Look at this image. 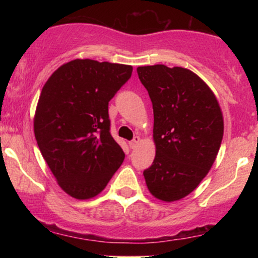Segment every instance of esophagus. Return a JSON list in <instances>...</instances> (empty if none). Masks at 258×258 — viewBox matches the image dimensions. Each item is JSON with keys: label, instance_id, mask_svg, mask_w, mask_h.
<instances>
[{"label": "esophagus", "instance_id": "1", "mask_svg": "<svg viewBox=\"0 0 258 258\" xmlns=\"http://www.w3.org/2000/svg\"><path fill=\"white\" fill-rule=\"evenodd\" d=\"M139 143H141V138H139L138 136H136V137L133 138L131 142H130L128 146H130V148H131V149H136V148L139 146Z\"/></svg>", "mask_w": 258, "mask_h": 258}]
</instances>
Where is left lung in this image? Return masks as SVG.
Masks as SVG:
<instances>
[{
  "label": "left lung",
  "instance_id": "1",
  "mask_svg": "<svg viewBox=\"0 0 258 258\" xmlns=\"http://www.w3.org/2000/svg\"><path fill=\"white\" fill-rule=\"evenodd\" d=\"M154 110L155 158L144 171L150 194L172 203L200 184L214 165L223 138V114L211 88L185 68H137Z\"/></svg>",
  "mask_w": 258,
  "mask_h": 258
}]
</instances>
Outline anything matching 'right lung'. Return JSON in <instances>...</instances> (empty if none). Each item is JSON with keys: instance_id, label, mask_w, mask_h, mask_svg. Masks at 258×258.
Masks as SVG:
<instances>
[{"instance_id": "1", "label": "right lung", "mask_w": 258, "mask_h": 258, "mask_svg": "<svg viewBox=\"0 0 258 258\" xmlns=\"http://www.w3.org/2000/svg\"><path fill=\"white\" fill-rule=\"evenodd\" d=\"M132 70L131 65L75 59L59 67L41 91L35 138L59 186L75 199L102 193L125 159L109 131L108 104Z\"/></svg>"}]
</instances>
